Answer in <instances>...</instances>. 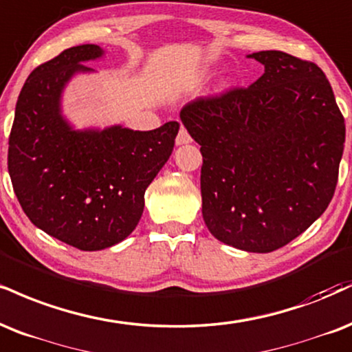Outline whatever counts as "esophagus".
Wrapping results in <instances>:
<instances>
[{"mask_svg":"<svg viewBox=\"0 0 352 352\" xmlns=\"http://www.w3.org/2000/svg\"><path fill=\"white\" fill-rule=\"evenodd\" d=\"M177 146H184V144H190L192 142V138H190L188 131L185 128H180L179 134H177V139H175Z\"/></svg>","mask_w":352,"mask_h":352,"instance_id":"1","label":"esophagus"}]
</instances>
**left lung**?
Returning <instances> with one entry per match:
<instances>
[{"label":"left lung","instance_id":"obj_1","mask_svg":"<svg viewBox=\"0 0 352 352\" xmlns=\"http://www.w3.org/2000/svg\"><path fill=\"white\" fill-rule=\"evenodd\" d=\"M249 57L264 75L200 96L180 111L200 144L203 219L214 238L272 252L328 208L344 149V118L323 70L280 50Z\"/></svg>","mask_w":352,"mask_h":352}]
</instances>
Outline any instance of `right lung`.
I'll use <instances>...</instances> for the list:
<instances>
[{
	"mask_svg": "<svg viewBox=\"0 0 352 352\" xmlns=\"http://www.w3.org/2000/svg\"><path fill=\"white\" fill-rule=\"evenodd\" d=\"M98 45L65 49L29 75L16 103L8 170L32 224L80 251L126 239L144 211V193L167 162L180 124L152 131L113 126L74 131L60 114V93Z\"/></svg>",
	"mask_w": 352,
	"mask_h": 352,
	"instance_id": "right-lung-1",
	"label": "right lung"
}]
</instances>
